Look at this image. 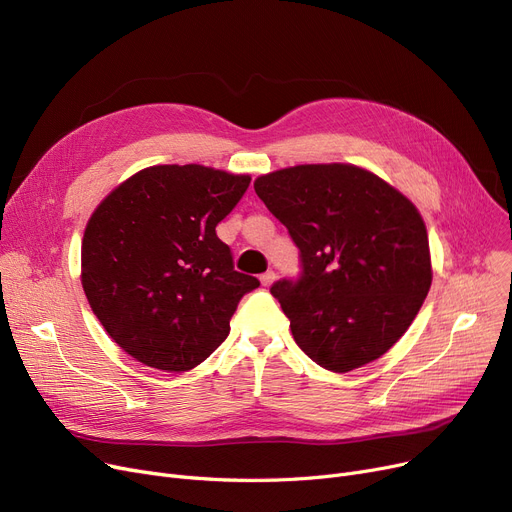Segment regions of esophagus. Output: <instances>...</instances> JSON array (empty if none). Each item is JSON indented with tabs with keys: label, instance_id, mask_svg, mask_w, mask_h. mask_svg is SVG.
I'll return each mask as SVG.
<instances>
[{
	"label": "esophagus",
	"instance_id": "34e87169",
	"mask_svg": "<svg viewBox=\"0 0 512 512\" xmlns=\"http://www.w3.org/2000/svg\"><path fill=\"white\" fill-rule=\"evenodd\" d=\"M274 280H276V272H272V270H267L265 274H261V284L263 286H270Z\"/></svg>",
	"mask_w": 512,
	"mask_h": 512
}]
</instances>
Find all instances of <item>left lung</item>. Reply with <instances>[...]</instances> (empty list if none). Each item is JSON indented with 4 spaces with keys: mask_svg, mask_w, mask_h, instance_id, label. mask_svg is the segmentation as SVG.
<instances>
[{
    "mask_svg": "<svg viewBox=\"0 0 512 512\" xmlns=\"http://www.w3.org/2000/svg\"><path fill=\"white\" fill-rule=\"evenodd\" d=\"M255 193L299 249L301 274L274 282L270 292L301 351L336 373L390 351L432 286L415 205L348 164L278 170L259 176Z\"/></svg>",
    "mask_w": 512,
    "mask_h": 512,
    "instance_id": "left-lung-1",
    "label": "left lung"
}]
</instances>
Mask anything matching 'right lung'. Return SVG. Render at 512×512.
<instances>
[{
	"label": "right lung",
	"instance_id": "1",
	"mask_svg": "<svg viewBox=\"0 0 512 512\" xmlns=\"http://www.w3.org/2000/svg\"><path fill=\"white\" fill-rule=\"evenodd\" d=\"M249 182L197 164L153 166L95 209L83 238V288L130 357L180 373L226 340L240 299L259 280L234 270L215 226Z\"/></svg>",
	"mask_w": 512,
	"mask_h": 512
}]
</instances>
